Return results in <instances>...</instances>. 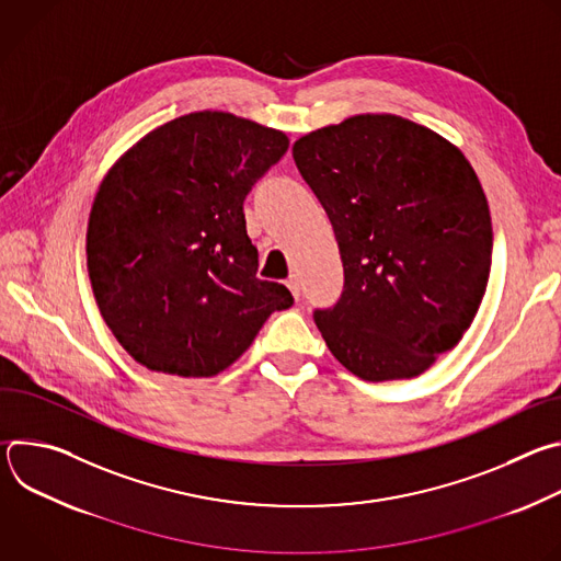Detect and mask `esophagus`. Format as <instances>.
<instances>
[{"instance_id": "34e87169", "label": "esophagus", "mask_w": 561, "mask_h": 561, "mask_svg": "<svg viewBox=\"0 0 561 561\" xmlns=\"http://www.w3.org/2000/svg\"><path fill=\"white\" fill-rule=\"evenodd\" d=\"M286 286L290 288L293 297H295V299H299V293H301V288H299V279H297V275H290V277H288V282H286Z\"/></svg>"}]
</instances>
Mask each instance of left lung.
Here are the masks:
<instances>
[{
    "mask_svg": "<svg viewBox=\"0 0 561 561\" xmlns=\"http://www.w3.org/2000/svg\"><path fill=\"white\" fill-rule=\"evenodd\" d=\"M293 157L344 264L340 301L314 310L327 346L366 381L422 375L468 331L491 275V210L470 162L388 113L317 128Z\"/></svg>",
    "mask_w": 561,
    "mask_h": 561,
    "instance_id": "left-lung-1",
    "label": "left lung"
}]
</instances>
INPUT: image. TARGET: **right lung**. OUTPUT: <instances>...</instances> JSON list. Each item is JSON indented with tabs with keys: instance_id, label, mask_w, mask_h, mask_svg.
Here are the masks:
<instances>
[{
	"instance_id": "1",
	"label": "right lung",
	"mask_w": 561,
	"mask_h": 561,
	"mask_svg": "<svg viewBox=\"0 0 561 561\" xmlns=\"http://www.w3.org/2000/svg\"><path fill=\"white\" fill-rule=\"evenodd\" d=\"M288 150L282 130L224 111L159 126L111 167L95 195L87 264L98 308L141 366L213 377L293 306L257 277L244 199Z\"/></svg>"
}]
</instances>
